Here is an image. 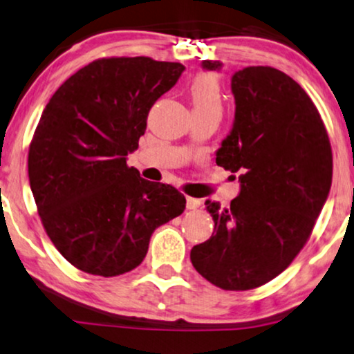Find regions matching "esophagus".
Returning a JSON list of instances; mask_svg holds the SVG:
<instances>
[{
	"label": "esophagus",
	"instance_id": "esophagus-1",
	"mask_svg": "<svg viewBox=\"0 0 354 354\" xmlns=\"http://www.w3.org/2000/svg\"><path fill=\"white\" fill-rule=\"evenodd\" d=\"M202 202H200L198 198H194V197H187V208L189 210H195V208H198Z\"/></svg>",
	"mask_w": 354,
	"mask_h": 354
}]
</instances>
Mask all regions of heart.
Returning a JSON list of instances; mask_svg holds the SVG:
<instances>
[{
    "mask_svg": "<svg viewBox=\"0 0 354 354\" xmlns=\"http://www.w3.org/2000/svg\"><path fill=\"white\" fill-rule=\"evenodd\" d=\"M190 98L194 113H223V93L220 84L210 73H200L190 84Z\"/></svg>",
    "mask_w": 354,
    "mask_h": 354,
    "instance_id": "1",
    "label": "heart"
}]
</instances>
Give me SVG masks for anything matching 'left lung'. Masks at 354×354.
Returning <instances> with one entry per match:
<instances>
[{
  "label": "left lung",
  "mask_w": 354,
  "mask_h": 354,
  "mask_svg": "<svg viewBox=\"0 0 354 354\" xmlns=\"http://www.w3.org/2000/svg\"><path fill=\"white\" fill-rule=\"evenodd\" d=\"M218 71V60H203ZM236 113L216 164L239 172L230 207L207 200L215 234L192 248L198 274L223 290L264 286L289 268L310 238L331 187L333 156L317 106L274 67H246L231 78Z\"/></svg>",
  "instance_id": "1"
}]
</instances>
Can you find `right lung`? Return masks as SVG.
<instances>
[{
  "label": "right lung",
  "instance_id": "1",
  "mask_svg": "<svg viewBox=\"0 0 354 354\" xmlns=\"http://www.w3.org/2000/svg\"><path fill=\"white\" fill-rule=\"evenodd\" d=\"M151 57H103L52 95L29 144V184L57 251L77 269L115 277L138 268L151 234L185 210L176 187L126 164L147 115L184 72Z\"/></svg>",
  "mask_w": 354,
  "mask_h": 354
}]
</instances>
